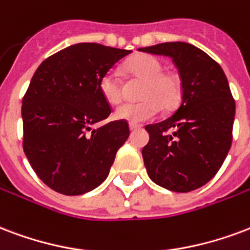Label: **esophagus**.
I'll return each instance as SVG.
<instances>
[{
    "label": "esophagus",
    "mask_w": 250,
    "mask_h": 250,
    "mask_svg": "<svg viewBox=\"0 0 250 250\" xmlns=\"http://www.w3.org/2000/svg\"><path fill=\"white\" fill-rule=\"evenodd\" d=\"M141 127V125H137V124H129V129H130V130H136V129H140Z\"/></svg>",
    "instance_id": "34e87169"
}]
</instances>
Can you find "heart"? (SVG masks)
<instances>
[{
    "label": "heart",
    "mask_w": 250,
    "mask_h": 250,
    "mask_svg": "<svg viewBox=\"0 0 250 250\" xmlns=\"http://www.w3.org/2000/svg\"><path fill=\"white\" fill-rule=\"evenodd\" d=\"M125 71L134 78L144 80L138 103H125L116 108L114 118L130 124H141L153 120L161 109L170 110L178 105L182 97L181 79L163 72V64L151 55H137L125 63ZM99 91L105 101L117 104L124 96L121 79L117 72L109 71L99 82Z\"/></svg>",
    "instance_id": "heart-1"
}]
</instances>
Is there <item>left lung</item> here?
I'll return each mask as SVG.
<instances>
[{
  "label": "left lung",
  "instance_id": "1",
  "mask_svg": "<svg viewBox=\"0 0 250 250\" xmlns=\"http://www.w3.org/2000/svg\"><path fill=\"white\" fill-rule=\"evenodd\" d=\"M140 51L171 58L182 82V103L165 121L146 125L142 149L147 175L175 192H188L216 175L232 144L236 105L224 71L186 42L159 43Z\"/></svg>",
  "mask_w": 250,
  "mask_h": 250
}]
</instances>
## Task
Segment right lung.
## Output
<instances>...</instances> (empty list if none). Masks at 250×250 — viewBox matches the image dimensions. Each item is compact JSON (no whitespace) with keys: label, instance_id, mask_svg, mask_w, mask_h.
Returning <instances> with one entry per match:
<instances>
[{"label":"right lung","instance_id":"add662e5","mask_svg":"<svg viewBox=\"0 0 250 250\" xmlns=\"http://www.w3.org/2000/svg\"><path fill=\"white\" fill-rule=\"evenodd\" d=\"M132 51L76 43L42 62L22 100L23 151L43 183L63 195L87 194L109 174L129 137L126 121L92 129L110 114L99 82Z\"/></svg>","mask_w":250,"mask_h":250}]
</instances>
